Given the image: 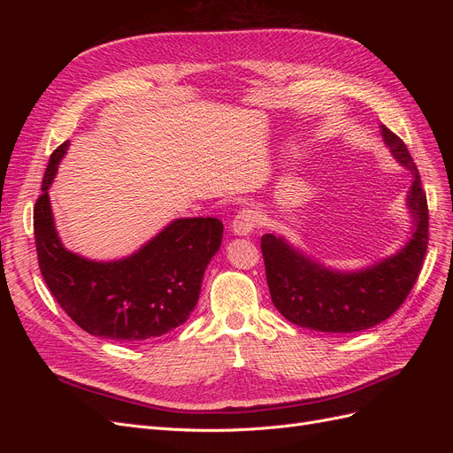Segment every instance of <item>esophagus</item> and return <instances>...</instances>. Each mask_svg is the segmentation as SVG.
<instances>
[{"instance_id": "1", "label": "esophagus", "mask_w": 453, "mask_h": 453, "mask_svg": "<svg viewBox=\"0 0 453 453\" xmlns=\"http://www.w3.org/2000/svg\"><path fill=\"white\" fill-rule=\"evenodd\" d=\"M257 226H258V215L250 208L242 210L234 217V221H232V232H234L236 236H250L253 234Z\"/></svg>"}]
</instances>
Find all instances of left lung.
<instances>
[{
	"label": "left lung",
	"mask_w": 453,
	"mask_h": 453,
	"mask_svg": "<svg viewBox=\"0 0 453 453\" xmlns=\"http://www.w3.org/2000/svg\"><path fill=\"white\" fill-rule=\"evenodd\" d=\"M381 140L412 175L406 208L410 236L395 253L353 270H340L303 251L281 234L260 240L272 303L291 323L319 333H359L386 321L412 289L427 251L429 213L416 164L404 142L386 127Z\"/></svg>",
	"instance_id": "1"
}]
</instances>
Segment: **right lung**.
<instances>
[{
  "mask_svg": "<svg viewBox=\"0 0 453 453\" xmlns=\"http://www.w3.org/2000/svg\"><path fill=\"white\" fill-rule=\"evenodd\" d=\"M67 149L70 142L50 155L34 210L39 268L52 296L92 336L143 342L168 334L198 303L203 272L221 248L223 223L213 217L173 219L122 258L73 253L58 234L49 196Z\"/></svg>",
  "mask_w": 453,
  "mask_h": 453,
  "instance_id": "obj_1",
  "label": "right lung"
}]
</instances>
